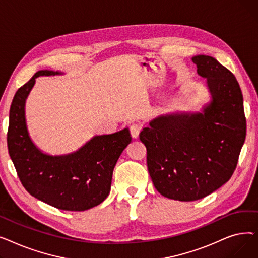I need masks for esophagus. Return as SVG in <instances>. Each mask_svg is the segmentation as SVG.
Masks as SVG:
<instances>
[{
  "instance_id": "34e87169",
  "label": "esophagus",
  "mask_w": 258,
  "mask_h": 258,
  "mask_svg": "<svg viewBox=\"0 0 258 258\" xmlns=\"http://www.w3.org/2000/svg\"><path fill=\"white\" fill-rule=\"evenodd\" d=\"M141 130H142V124H140V123H133L130 126V132H131L132 137L133 138H138Z\"/></svg>"
}]
</instances>
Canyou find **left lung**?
I'll use <instances>...</instances> for the list:
<instances>
[{"label":"left lung","mask_w":258,"mask_h":258,"mask_svg":"<svg viewBox=\"0 0 258 258\" xmlns=\"http://www.w3.org/2000/svg\"><path fill=\"white\" fill-rule=\"evenodd\" d=\"M212 100L203 113L161 116L139 135L154 186L165 198L190 202L230 180L246 138L242 94L235 76L215 58L192 57Z\"/></svg>","instance_id":"8db88e82"}]
</instances>
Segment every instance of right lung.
<instances>
[{
  "label": "right lung",
  "mask_w": 258,
  "mask_h": 258,
  "mask_svg": "<svg viewBox=\"0 0 258 258\" xmlns=\"http://www.w3.org/2000/svg\"><path fill=\"white\" fill-rule=\"evenodd\" d=\"M36 72L13 97L9 112L7 145L22 185L32 197L60 210L84 211L102 203L110 194L117 161L131 143L128 128L95 136L75 153L43 154L31 141L26 126L25 101L38 76Z\"/></svg>",
  "instance_id": "1"
}]
</instances>
